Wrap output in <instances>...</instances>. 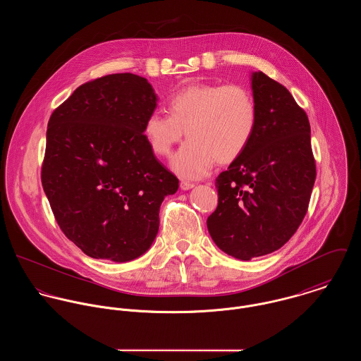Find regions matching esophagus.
I'll return each mask as SVG.
<instances>
[{"instance_id": "34e87169", "label": "esophagus", "mask_w": 361, "mask_h": 361, "mask_svg": "<svg viewBox=\"0 0 361 361\" xmlns=\"http://www.w3.org/2000/svg\"><path fill=\"white\" fill-rule=\"evenodd\" d=\"M193 188H195V183H192V182H186V180L180 182V189L182 190H190Z\"/></svg>"}]
</instances>
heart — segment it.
<instances>
[{"instance_id": "1", "label": "heart", "mask_w": 361, "mask_h": 361, "mask_svg": "<svg viewBox=\"0 0 361 361\" xmlns=\"http://www.w3.org/2000/svg\"><path fill=\"white\" fill-rule=\"evenodd\" d=\"M166 105L169 115L154 111L146 118L145 136L155 154L168 157L186 130L189 140L171 161L185 179L206 176L215 161L229 164L239 158L256 130V103L240 85H192Z\"/></svg>"}]
</instances>
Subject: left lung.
Wrapping results in <instances>:
<instances>
[{
    "mask_svg": "<svg viewBox=\"0 0 361 361\" xmlns=\"http://www.w3.org/2000/svg\"><path fill=\"white\" fill-rule=\"evenodd\" d=\"M255 135L215 179L216 209L207 218L214 243L252 259L281 249L300 226L315 182L309 118L289 90L262 72L252 75Z\"/></svg>",
    "mask_w": 361,
    "mask_h": 361,
    "instance_id": "1",
    "label": "left lung"
}]
</instances>
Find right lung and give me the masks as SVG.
<instances>
[{
    "instance_id": "add662e5",
    "label": "right lung",
    "mask_w": 361,
    "mask_h": 361,
    "mask_svg": "<svg viewBox=\"0 0 361 361\" xmlns=\"http://www.w3.org/2000/svg\"><path fill=\"white\" fill-rule=\"evenodd\" d=\"M155 106L146 78L114 73L79 86L50 116L43 189L61 231L89 257L145 255L164 197L179 188L145 136Z\"/></svg>"
}]
</instances>
